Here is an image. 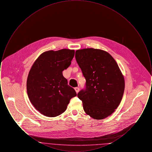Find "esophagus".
<instances>
[{
	"label": "esophagus",
	"mask_w": 152,
	"mask_h": 152,
	"mask_svg": "<svg viewBox=\"0 0 152 152\" xmlns=\"http://www.w3.org/2000/svg\"><path fill=\"white\" fill-rule=\"evenodd\" d=\"M75 91L76 92V93L77 94V93L79 92L80 88L79 87H76V88H75Z\"/></svg>",
	"instance_id": "34e87169"
}]
</instances>
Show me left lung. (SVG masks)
<instances>
[{
	"instance_id": "obj_1",
	"label": "left lung",
	"mask_w": 152,
	"mask_h": 152,
	"mask_svg": "<svg viewBox=\"0 0 152 152\" xmlns=\"http://www.w3.org/2000/svg\"><path fill=\"white\" fill-rule=\"evenodd\" d=\"M75 58L86 80V88L77 97L88 115L96 120L111 115L122 100L125 81L117 63L106 51L85 48Z\"/></svg>"
}]
</instances>
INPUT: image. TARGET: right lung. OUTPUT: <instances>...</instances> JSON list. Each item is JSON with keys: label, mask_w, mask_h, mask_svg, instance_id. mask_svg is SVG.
Instances as JSON below:
<instances>
[{"label": "right lung", "mask_w": 152, "mask_h": 152, "mask_svg": "<svg viewBox=\"0 0 152 152\" xmlns=\"http://www.w3.org/2000/svg\"><path fill=\"white\" fill-rule=\"evenodd\" d=\"M75 51L62 49L46 51L34 62L27 80L29 100L41 114L50 117L64 112L77 94L68 85L63 71L71 65Z\"/></svg>", "instance_id": "obj_1"}]
</instances>
